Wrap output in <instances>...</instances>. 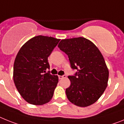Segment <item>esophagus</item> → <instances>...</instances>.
Wrapping results in <instances>:
<instances>
[{
  "instance_id": "esophagus-1",
  "label": "esophagus",
  "mask_w": 124,
  "mask_h": 124,
  "mask_svg": "<svg viewBox=\"0 0 124 124\" xmlns=\"http://www.w3.org/2000/svg\"><path fill=\"white\" fill-rule=\"evenodd\" d=\"M64 77H66V75H59V79H62V78H64Z\"/></svg>"
}]
</instances>
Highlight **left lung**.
<instances>
[{"instance_id": "left-lung-1", "label": "left lung", "mask_w": 124, "mask_h": 124, "mask_svg": "<svg viewBox=\"0 0 124 124\" xmlns=\"http://www.w3.org/2000/svg\"><path fill=\"white\" fill-rule=\"evenodd\" d=\"M69 57L74 76H69L70 85L65 92L69 101L85 107L98 101L107 87L108 69L97 46L84 37L62 39L58 45Z\"/></svg>"}]
</instances>
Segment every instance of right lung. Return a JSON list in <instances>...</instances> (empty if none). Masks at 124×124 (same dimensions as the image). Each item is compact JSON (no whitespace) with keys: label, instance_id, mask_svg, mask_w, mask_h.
<instances>
[{"label":"right lung","instance_id":"1","mask_svg":"<svg viewBox=\"0 0 124 124\" xmlns=\"http://www.w3.org/2000/svg\"><path fill=\"white\" fill-rule=\"evenodd\" d=\"M60 39L38 35L29 40L19 50L14 64L15 85L25 101L32 105L50 102L59 82L57 75L46 72L48 57Z\"/></svg>","mask_w":124,"mask_h":124}]
</instances>
